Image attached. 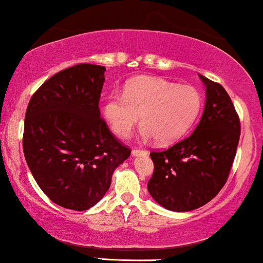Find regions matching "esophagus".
I'll return each mask as SVG.
<instances>
[{
  "label": "esophagus",
  "instance_id": "obj_1",
  "mask_svg": "<svg viewBox=\"0 0 263 263\" xmlns=\"http://www.w3.org/2000/svg\"><path fill=\"white\" fill-rule=\"evenodd\" d=\"M147 152L144 149H133L132 150V155L133 156H140V155H146Z\"/></svg>",
  "mask_w": 263,
  "mask_h": 263
}]
</instances>
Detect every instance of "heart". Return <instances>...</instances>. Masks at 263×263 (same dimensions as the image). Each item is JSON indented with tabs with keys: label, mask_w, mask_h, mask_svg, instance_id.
Here are the masks:
<instances>
[{
	"label": "heart",
	"mask_w": 263,
	"mask_h": 263,
	"mask_svg": "<svg viewBox=\"0 0 263 263\" xmlns=\"http://www.w3.org/2000/svg\"><path fill=\"white\" fill-rule=\"evenodd\" d=\"M202 99L191 85H178L154 77H139L111 94L103 105V116L118 137L130 134L141 116V135L169 144L184 137L201 110Z\"/></svg>",
	"instance_id": "heart-1"
}]
</instances>
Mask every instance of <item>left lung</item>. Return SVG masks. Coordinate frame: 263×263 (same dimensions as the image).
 <instances>
[{
	"mask_svg": "<svg viewBox=\"0 0 263 263\" xmlns=\"http://www.w3.org/2000/svg\"><path fill=\"white\" fill-rule=\"evenodd\" d=\"M206 88L200 123L186 139L150 154L147 190L166 210L185 212L208 203L229 178L240 140V119L223 87L199 74Z\"/></svg>",
	"mask_w": 263,
	"mask_h": 263,
	"instance_id": "1",
	"label": "left lung"
}]
</instances>
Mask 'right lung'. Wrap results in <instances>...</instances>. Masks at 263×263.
Returning <instances> with one entry per match:
<instances>
[{
	"label": "right lung",
	"instance_id": "1",
	"mask_svg": "<svg viewBox=\"0 0 263 263\" xmlns=\"http://www.w3.org/2000/svg\"><path fill=\"white\" fill-rule=\"evenodd\" d=\"M105 67L82 63L41 85L26 110L23 153L53 202L84 211L105 195L114 170L130 155L100 118Z\"/></svg>",
	"mask_w": 263,
	"mask_h": 263
}]
</instances>
